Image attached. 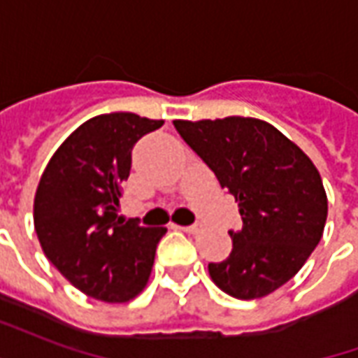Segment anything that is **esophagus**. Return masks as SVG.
<instances>
[{
	"instance_id": "34e87169",
	"label": "esophagus",
	"mask_w": 358,
	"mask_h": 358,
	"mask_svg": "<svg viewBox=\"0 0 358 358\" xmlns=\"http://www.w3.org/2000/svg\"><path fill=\"white\" fill-rule=\"evenodd\" d=\"M178 228L182 230V232L192 234V236H195V234L201 232V226H197V224H194V226H178Z\"/></svg>"
}]
</instances>
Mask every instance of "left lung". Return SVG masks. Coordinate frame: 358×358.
Returning <instances> with one entry per match:
<instances>
[{
	"label": "left lung",
	"instance_id": "obj_1",
	"mask_svg": "<svg viewBox=\"0 0 358 358\" xmlns=\"http://www.w3.org/2000/svg\"><path fill=\"white\" fill-rule=\"evenodd\" d=\"M180 136L238 201L232 253L209 263L213 282L236 299H261L292 280L324 234L328 197L305 151L261 118L174 120Z\"/></svg>",
	"mask_w": 358,
	"mask_h": 358
}]
</instances>
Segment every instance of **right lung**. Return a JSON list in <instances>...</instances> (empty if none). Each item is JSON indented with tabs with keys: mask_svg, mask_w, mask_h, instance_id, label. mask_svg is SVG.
I'll use <instances>...</instances> for the list:
<instances>
[{
	"mask_svg": "<svg viewBox=\"0 0 358 358\" xmlns=\"http://www.w3.org/2000/svg\"><path fill=\"white\" fill-rule=\"evenodd\" d=\"M164 120L134 113L97 115L53 153L34 195V230L50 263L82 293L126 303L148 285L166 228L118 217L132 148Z\"/></svg>",
	"mask_w": 358,
	"mask_h": 358,
	"instance_id": "right-lung-1",
	"label": "right lung"
}]
</instances>
